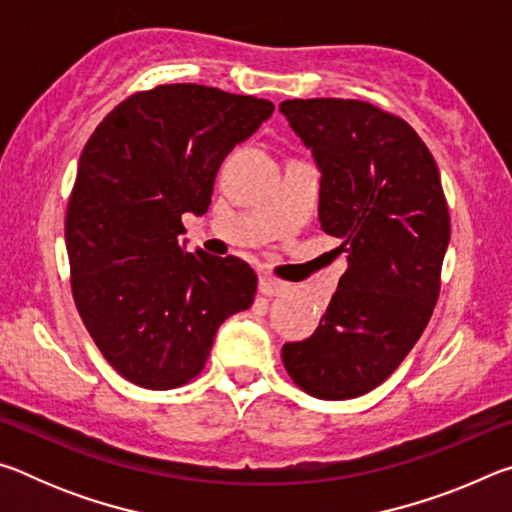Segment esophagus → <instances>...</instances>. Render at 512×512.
I'll use <instances>...</instances> for the list:
<instances>
[{
    "label": "esophagus",
    "mask_w": 512,
    "mask_h": 512,
    "mask_svg": "<svg viewBox=\"0 0 512 512\" xmlns=\"http://www.w3.org/2000/svg\"><path fill=\"white\" fill-rule=\"evenodd\" d=\"M289 291V284H284L280 280H275L271 275H259V293L273 298V296H284Z\"/></svg>",
    "instance_id": "34e87169"
}]
</instances>
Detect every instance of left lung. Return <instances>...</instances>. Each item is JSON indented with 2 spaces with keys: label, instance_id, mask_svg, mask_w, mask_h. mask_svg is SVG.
Segmentation results:
<instances>
[{
  "label": "left lung",
  "instance_id": "left-lung-1",
  "mask_svg": "<svg viewBox=\"0 0 512 512\" xmlns=\"http://www.w3.org/2000/svg\"><path fill=\"white\" fill-rule=\"evenodd\" d=\"M280 112L320 169L318 219L341 239V275L320 325L284 343L302 391L350 400L400 366L436 307L449 212L436 160L404 119L357 99H291Z\"/></svg>",
  "mask_w": 512,
  "mask_h": 512
}]
</instances>
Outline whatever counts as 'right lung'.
I'll return each mask as SVG.
<instances>
[{
  "label": "right lung",
  "instance_id": "1",
  "mask_svg": "<svg viewBox=\"0 0 512 512\" xmlns=\"http://www.w3.org/2000/svg\"><path fill=\"white\" fill-rule=\"evenodd\" d=\"M273 108L207 85H158L121 101L85 144L65 216L72 293L103 357L137 386L187 384L223 320L253 305V268L187 253L180 235L185 212L210 207L225 155Z\"/></svg>",
  "mask_w": 512,
  "mask_h": 512
}]
</instances>
